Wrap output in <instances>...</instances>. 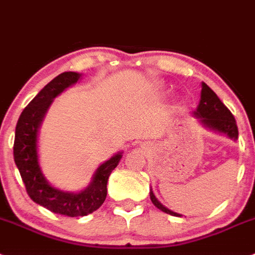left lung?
<instances>
[{"mask_svg":"<svg viewBox=\"0 0 255 255\" xmlns=\"http://www.w3.org/2000/svg\"><path fill=\"white\" fill-rule=\"evenodd\" d=\"M194 115L205 128L226 134L232 140H238L239 130L234 115L226 108L225 104L220 100V97L214 94V91L209 86L205 85L204 82L201 83L200 103L194 112ZM150 199H151L152 204L158 209H160L161 212L170 214V216L181 217V214L174 213L161 204L160 201L155 198L152 190H150Z\"/></svg>","mask_w":255,"mask_h":255,"instance_id":"1","label":"left lung"}]
</instances>
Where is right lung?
<instances>
[{"label":"right lung","instance_id":"1","mask_svg":"<svg viewBox=\"0 0 255 255\" xmlns=\"http://www.w3.org/2000/svg\"><path fill=\"white\" fill-rule=\"evenodd\" d=\"M79 73L64 72L46 85L28 104L15 128L14 160L29 198L34 203L57 214L83 217L103 205L108 194V180L122 159V152L97 168L90 185L79 192L55 189L42 174L38 160V130L48 108L56 96L81 78Z\"/></svg>","mask_w":255,"mask_h":255}]
</instances>
